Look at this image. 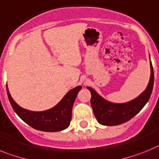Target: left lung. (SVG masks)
Returning a JSON list of instances; mask_svg holds the SVG:
<instances>
[{
	"mask_svg": "<svg viewBox=\"0 0 159 159\" xmlns=\"http://www.w3.org/2000/svg\"><path fill=\"white\" fill-rule=\"evenodd\" d=\"M150 78L146 90L138 98L125 103L110 102L97 93L92 88L87 87L91 93L90 103L95 118L104 125H118L134 118L147 103L154 86V70L150 61Z\"/></svg>",
	"mask_w": 159,
	"mask_h": 159,
	"instance_id": "left-lung-1",
	"label": "left lung"
}]
</instances>
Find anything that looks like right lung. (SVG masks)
<instances>
[{
  "label": "right lung",
  "mask_w": 159,
  "mask_h": 159,
  "mask_svg": "<svg viewBox=\"0 0 159 159\" xmlns=\"http://www.w3.org/2000/svg\"><path fill=\"white\" fill-rule=\"evenodd\" d=\"M7 89V94L11 106L16 114L25 123L38 130L45 132H57L66 129L70 124L72 118V108L81 86L72 89L65 95L57 105L45 111L35 112L20 107L14 102Z\"/></svg>",
  "instance_id": "add662e5"
}]
</instances>
